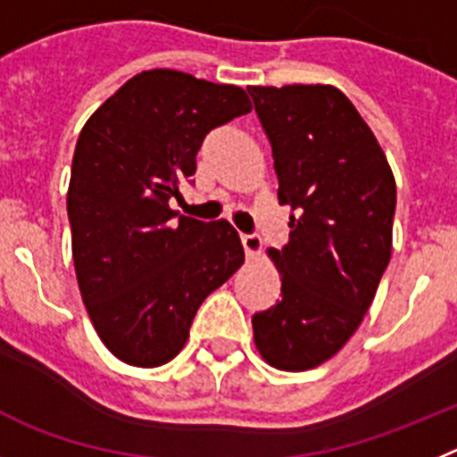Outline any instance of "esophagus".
I'll return each mask as SVG.
<instances>
[{
  "label": "esophagus",
  "instance_id": "34e87169",
  "mask_svg": "<svg viewBox=\"0 0 457 457\" xmlns=\"http://www.w3.org/2000/svg\"><path fill=\"white\" fill-rule=\"evenodd\" d=\"M241 244H244L245 257H255L262 251V239L257 234H241Z\"/></svg>",
  "mask_w": 457,
  "mask_h": 457
}]
</instances>
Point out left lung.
Returning a JSON list of instances; mask_svg holds the SVG:
<instances>
[{
	"instance_id": "obj_1",
	"label": "left lung",
	"mask_w": 457,
	"mask_h": 457,
	"mask_svg": "<svg viewBox=\"0 0 457 457\" xmlns=\"http://www.w3.org/2000/svg\"><path fill=\"white\" fill-rule=\"evenodd\" d=\"M271 142L289 241L269 248L280 299L253 315L255 347L278 370H311L340 352L391 260L395 179L382 146L331 85L248 87Z\"/></svg>"
}]
</instances>
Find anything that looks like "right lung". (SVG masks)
Here are the masks:
<instances>
[{
	"instance_id": "add662e5",
	"label": "right lung",
	"mask_w": 457,
	"mask_h": 457,
	"mask_svg": "<svg viewBox=\"0 0 457 457\" xmlns=\"http://www.w3.org/2000/svg\"><path fill=\"white\" fill-rule=\"evenodd\" d=\"M251 110L241 87L142 71L78 137L66 195L75 276L98 338L129 366L179 354L202 301L244 264L228 220L179 216L170 200L206 133Z\"/></svg>"
}]
</instances>
